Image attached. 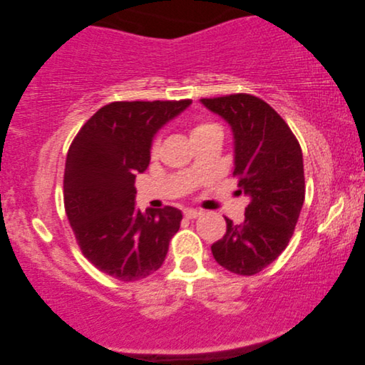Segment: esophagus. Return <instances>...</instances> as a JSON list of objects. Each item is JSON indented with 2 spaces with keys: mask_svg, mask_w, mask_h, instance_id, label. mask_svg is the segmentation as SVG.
<instances>
[{
  "mask_svg": "<svg viewBox=\"0 0 365 365\" xmlns=\"http://www.w3.org/2000/svg\"><path fill=\"white\" fill-rule=\"evenodd\" d=\"M200 215H202V212L194 210V208H186V210H184V217L186 218H197V217H200Z\"/></svg>",
  "mask_w": 365,
  "mask_h": 365,
  "instance_id": "obj_1",
  "label": "esophagus"
}]
</instances>
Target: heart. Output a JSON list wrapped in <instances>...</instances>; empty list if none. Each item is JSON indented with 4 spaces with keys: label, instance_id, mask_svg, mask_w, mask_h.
<instances>
[{
    "label": "heart",
    "instance_id": "obj_1",
    "mask_svg": "<svg viewBox=\"0 0 365 365\" xmlns=\"http://www.w3.org/2000/svg\"><path fill=\"white\" fill-rule=\"evenodd\" d=\"M215 129H220L217 124H212V123H200V124H195V126L192 128V130H190V137L192 139H195V137H200V135H205L208 133H212V130ZM158 145H160V140L157 139L153 142L152 145V155H157L158 152Z\"/></svg>",
    "mask_w": 365,
    "mask_h": 365
}]
</instances>
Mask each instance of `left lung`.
Returning a JSON list of instances; mask_svg holds the SVG:
<instances>
[{
	"instance_id": "left-lung-1",
	"label": "left lung",
	"mask_w": 365,
	"mask_h": 365,
	"mask_svg": "<svg viewBox=\"0 0 365 365\" xmlns=\"http://www.w3.org/2000/svg\"><path fill=\"white\" fill-rule=\"evenodd\" d=\"M228 123L239 194L249 197L246 218H226V235L212 244L215 260L237 274H255L288 246L304 204V161L288 124L264 100L247 93L202 98Z\"/></svg>"
}]
</instances>
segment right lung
Masks as SVG:
<instances>
[{
  "label": "right lung",
  "mask_w": 365,
  "mask_h": 365,
  "mask_svg": "<svg viewBox=\"0 0 365 365\" xmlns=\"http://www.w3.org/2000/svg\"><path fill=\"white\" fill-rule=\"evenodd\" d=\"M181 101H115L83 124L66 158L64 207L88 262L121 282H137L165 262L182 213L135 208L134 181L150 163L155 134L189 108Z\"/></svg>",
  "instance_id": "right-lung-1"
}]
</instances>
